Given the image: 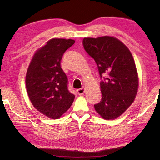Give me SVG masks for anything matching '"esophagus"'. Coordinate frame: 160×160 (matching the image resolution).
I'll return each instance as SVG.
<instances>
[{"instance_id": "esophagus-1", "label": "esophagus", "mask_w": 160, "mask_h": 160, "mask_svg": "<svg viewBox=\"0 0 160 160\" xmlns=\"http://www.w3.org/2000/svg\"><path fill=\"white\" fill-rule=\"evenodd\" d=\"M77 92H78V93L80 94V95H81V94H83L84 93H85V89H84L83 88H80V89H78Z\"/></svg>"}]
</instances>
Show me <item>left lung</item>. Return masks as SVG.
<instances>
[{"instance_id":"8db88e82","label":"left lung","mask_w":160,"mask_h":160,"mask_svg":"<svg viewBox=\"0 0 160 160\" xmlns=\"http://www.w3.org/2000/svg\"><path fill=\"white\" fill-rule=\"evenodd\" d=\"M86 52L95 61L101 79L102 100L96 112L107 120L120 116L133 102L138 89V76L131 51L113 37L84 38Z\"/></svg>"}]
</instances>
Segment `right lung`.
I'll return each mask as SVG.
<instances>
[{"label":"right lung","mask_w":160,"mask_h":160,"mask_svg":"<svg viewBox=\"0 0 160 160\" xmlns=\"http://www.w3.org/2000/svg\"><path fill=\"white\" fill-rule=\"evenodd\" d=\"M74 43L72 39H51L35 52L27 71L29 98L35 109L50 118H60L74 101L61 67L63 53Z\"/></svg>","instance_id":"right-lung-1"}]
</instances>
